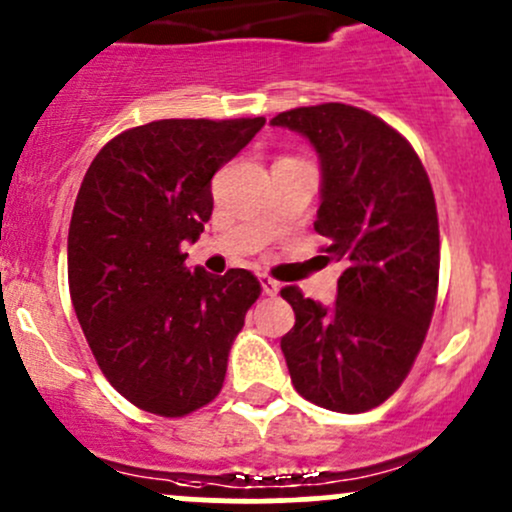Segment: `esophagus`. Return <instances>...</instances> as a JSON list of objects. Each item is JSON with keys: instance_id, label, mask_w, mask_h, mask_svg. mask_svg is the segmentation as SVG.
Segmentation results:
<instances>
[{"instance_id": "esophagus-1", "label": "esophagus", "mask_w": 512, "mask_h": 512, "mask_svg": "<svg viewBox=\"0 0 512 512\" xmlns=\"http://www.w3.org/2000/svg\"><path fill=\"white\" fill-rule=\"evenodd\" d=\"M261 288H263V295H276L280 283H276V280L268 276H261Z\"/></svg>"}]
</instances>
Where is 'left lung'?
Instances as JSON below:
<instances>
[{
    "mask_svg": "<svg viewBox=\"0 0 512 512\" xmlns=\"http://www.w3.org/2000/svg\"><path fill=\"white\" fill-rule=\"evenodd\" d=\"M322 161L315 232L342 261L337 302L280 290L295 312L283 339L290 381L334 412H366L400 388L430 329L439 283V219L427 170L403 134L351 104L280 112Z\"/></svg>",
    "mask_w": 512,
    "mask_h": 512,
    "instance_id": "obj_1",
    "label": "left lung"
}]
</instances>
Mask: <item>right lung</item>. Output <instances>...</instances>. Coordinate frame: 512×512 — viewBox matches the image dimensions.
<instances>
[{
    "mask_svg": "<svg viewBox=\"0 0 512 512\" xmlns=\"http://www.w3.org/2000/svg\"><path fill=\"white\" fill-rule=\"evenodd\" d=\"M263 124L134 126L107 141L82 178L68 232L70 300L104 378L136 408L185 417L222 390L261 283L244 268L190 271L183 244L212 217V175Z\"/></svg>",
    "mask_w": 512,
    "mask_h": 512,
    "instance_id": "right-lung-1",
    "label": "right lung"
}]
</instances>
